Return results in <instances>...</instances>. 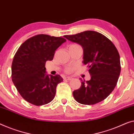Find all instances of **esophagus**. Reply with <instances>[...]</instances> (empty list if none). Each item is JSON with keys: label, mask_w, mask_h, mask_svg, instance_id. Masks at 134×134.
I'll list each match as a JSON object with an SVG mask.
<instances>
[{"label": "esophagus", "mask_w": 134, "mask_h": 134, "mask_svg": "<svg viewBox=\"0 0 134 134\" xmlns=\"http://www.w3.org/2000/svg\"><path fill=\"white\" fill-rule=\"evenodd\" d=\"M65 79L67 80H71L72 79V78L71 77H66Z\"/></svg>", "instance_id": "esophagus-1"}]
</instances>
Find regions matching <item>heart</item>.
<instances>
[{
  "label": "heart",
  "instance_id": "b5f03b06",
  "mask_svg": "<svg viewBox=\"0 0 134 134\" xmlns=\"http://www.w3.org/2000/svg\"><path fill=\"white\" fill-rule=\"evenodd\" d=\"M78 44H71L70 46H77ZM75 69V66H69L67 67L65 69V72L66 73H71L72 72L74 71Z\"/></svg>",
  "mask_w": 134,
  "mask_h": 134
}]
</instances>
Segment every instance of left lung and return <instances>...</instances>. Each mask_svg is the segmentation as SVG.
<instances>
[{
  "label": "left lung",
  "instance_id": "1",
  "mask_svg": "<svg viewBox=\"0 0 134 134\" xmlns=\"http://www.w3.org/2000/svg\"><path fill=\"white\" fill-rule=\"evenodd\" d=\"M63 37L82 46L83 62L88 65L91 76L89 81L80 79L81 87L73 91L74 98L88 105L102 102L114 90L121 71L117 48L109 38L94 31Z\"/></svg>",
  "mask_w": 134,
  "mask_h": 134
}]
</instances>
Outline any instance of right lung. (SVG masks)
Masks as SVG:
<instances>
[{
	"label": "right lung",
	"mask_w": 134,
	"mask_h": 134,
	"mask_svg": "<svg viewBox=\"0 0 134 134\" xmlns=\"http://www.w3.org/2000/svg\"><path fill=\"white\" fill-rule=\"evenodd\" d=\"M66 41L60 37L38 34L24 42L15 53L11 66V79L17 90L26 102L36 106L54 99L59 75L46 74L45 63L52 60L55 51Z\"/></svg>",
	"instance_id": "add662e5"
}]
</instances>
